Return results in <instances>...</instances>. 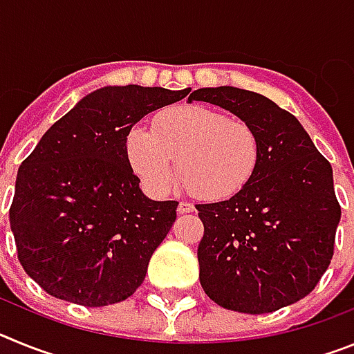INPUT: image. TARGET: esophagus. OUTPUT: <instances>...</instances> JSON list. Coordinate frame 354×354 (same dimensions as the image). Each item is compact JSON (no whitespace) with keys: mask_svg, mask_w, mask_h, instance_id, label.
<instances>
[{"mask_svg":"<svg viewBox=\"0 0 354 354\" xmlns=\"http://www.w3.org/2000/svg\"><path fill=\"white\" fill-rule=\"evenodd\" d=\"M193 205L189 204V202H179V205H177V212L179 214H187V212H193Z\"/></svg>","mask_w":354,"mask_h":354,"instance_id":"obj_1","label":"esophagus"}]
</instances>
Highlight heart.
<instances>
[{"instance_id": "b5f03b06", "label": "heart", "mask_w": 354, "mask_h": 354, "mask_svg": "<svg viewBox=\"0 0 354 354\" xmlns=\"http://www.w3.org/2000/svg\"><path fill=\"white\" fill-rule=\"evenodd\" d=\"M126 147L134 174L149 192L167 193L180 171L187 192L205 200L237 195L252 180L261 159V143L252 126L200 106L159 115L154 131L134 127Z\"/></svg>"}]
</instances>
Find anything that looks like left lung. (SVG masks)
Wrapping results in <instances>:
<instances>
[{"label": "left lung", "mask_w": 354, "mask_h": 354, "mask_svg": "<svg viewBox=\"0 0 354 354\" xmlns=\"http://www.w3.org/2000/svg\"><path fill=\"white\" fill-rule=\"evenodd\" d=\"M187 101L227 109L255 129L261 159L237 195L198 204L200 283L223 308L268 314L310 294L330 266L340 221L331 165L298 118L261 93L198 88Z\"/></svg>", "instance_id": "1"}]
</instances>
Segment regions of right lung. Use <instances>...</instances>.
Here are the masks:
<instances>
[{"label":"right lung","instance_id":"obj_1","mask_svg":"<svg viewBox=\"0 0 354 354\" xmlns=\"http://www.w3.org/2000/svg\"><path fill=\"white\" fill-rule=\"evenodd\" d=\"M187 93L102 86L55 122L19 167L10 228L19 262L46 292L106 306L142 286L177 218V202L143 195L127 136L150 111Z\"/></svg>","mask_w":354,"mask_h":354}]
</instances>
